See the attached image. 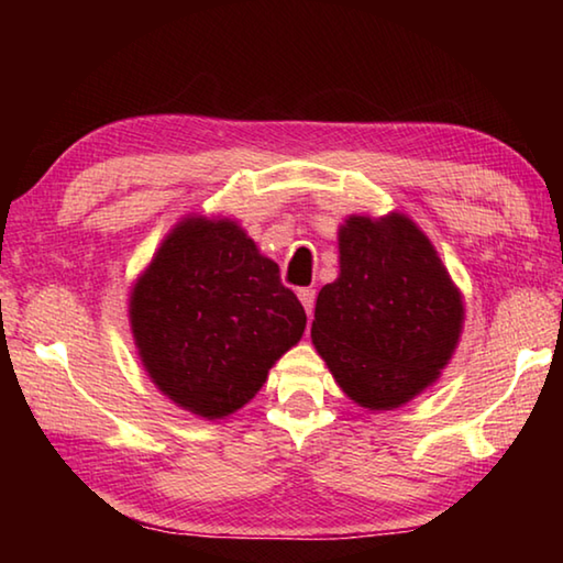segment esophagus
<instances>
[{"instance_id":"obj_1","label":"esophagus","mask_w":563,"mask_h":563,"mask_svg":"<svg viewBox=\"0 0 563 563\" xmlns=\"http://www.w3.org/2000/svg\"><path fill=\"white\" fill-rule=\"evenodd\" d=\"M298 298L302 302L305 312H308V318H312V310H316V290H312V288H300L298 290Z\"/></svg>"}]
</instances>
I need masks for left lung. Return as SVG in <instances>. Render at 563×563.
Segmentation results:
<instances>
[{
    "instance_id": "left-lung-1",
    "label": "left lung",
    "mask_w": 563,
    "mask_h": 563,
    "mask_svg": "<svg viewBox=\"0 0 563 563\" xmlns=\"http://www.w3.org/2000/svg\"><path fill=\"white\" fill-rule=\"evenodd\" d=\"M462 318L460 290L409 218L352 216L340 228V278L320 290L310 335L350 399L393 409L434 383Z\"/></svg>"
}]
</instances>
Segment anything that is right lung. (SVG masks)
Returning <instances> with one entry per match:
<instances>
[{
  "instance_id": "add662e5",
  "label": "right lung",
  "mask_w": 563,
  "mask_h": 563,
  "mask_svg": "<svg viewBox=\"0 0 563 563\" xmlns=\"http://www.w3.org/2000/svg\"><path fill=\"white\" fill-rule=\"evenodd\" d=\"M129 316L156 387L208 419L253 399L308 322L278 263L233 221L206 218L174 228L133 288Z\"/></svg>"
}]
</instances>
